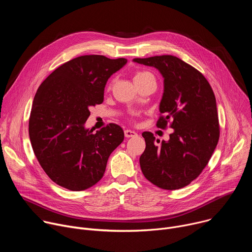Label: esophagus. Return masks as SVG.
<instances>
[{
	"label": "esophagus",
	"instance_id": "1",
	"mask_svg": "<svg viewBox=\"0 0 252 252\" xmlns=\"http://www.w3.org/2000/svg\"><path fill=\"white\" fill-rule=\"evenodd\" d=\"M125 135H126V137H133V136H136L137 133H136L134 130L126 129V130H125Z\"/></svg>",
	"mask_w": 252,
	"mask_h": 252
}]
</instances>
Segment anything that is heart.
<instances>
[{
	"label": "heart",
	"instance_id": "heart-1",
	"mask_svg": "<svg viewBox=\"0 0 252 252\" xmlns=\"http://www.w3.org/2000/svg\"><path fill=\"white\" fill-rule=\"evenodd\" d=\"M147 77H153V75L151 73H149V71H143V70L137 71V73L134 76V81L139 80V79H143V78H147Z\"/></svg>",
	"mask_w": 252,
	"mask_h": 252
}]
</instances>
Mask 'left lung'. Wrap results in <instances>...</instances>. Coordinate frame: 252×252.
I'll use <instances>...</instances> for the list:
<instances>
[{
	"label": "left lung",
	"mask_w": 252,
	"mask_h": 252,
	"mask_svg": "<svg viewBox=\"0 0 252 252\" xmlns=\"http://www.w3.org/2000/svg\"><path fill=\"white\" fill-rule=\"evenodd\" d=\"M134 63L158 69L163 78L158 127L171 121L173 132L159 146L150 131L142 132L146 150L139 158L143 175L167 190L187 187L208 163L220 139L217 100L213 91L196 68L174 56L133 59ZM159 143V139H157Z\"/></svg>",
	"instance_id": "left-lung-1"
}]
</instances>
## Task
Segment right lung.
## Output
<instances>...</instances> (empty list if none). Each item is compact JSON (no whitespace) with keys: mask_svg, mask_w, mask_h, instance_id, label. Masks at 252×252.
Returning a JSON list of instances; mask_svg holds the SVG:
<instances>
[{"mask_svg":"<svg viewBox=\"0 0 252 252\" xmlns=\"http://www.w3.org/2000/svg\"><path fill=\"white\" fill-rule=\"evenodd\" d=\"M126 62L99 55L78 57L56 68L39 87L29 135L35 158L60 187L81 191L94 186L123 142L124 130L116 124L96 132L85 124L90 107L103 101L107 80Z\"/></svg>","mask_w":252,"mask_h":252,"instance_id":"right-lung-1","label":"right lung"}]
</instances>
